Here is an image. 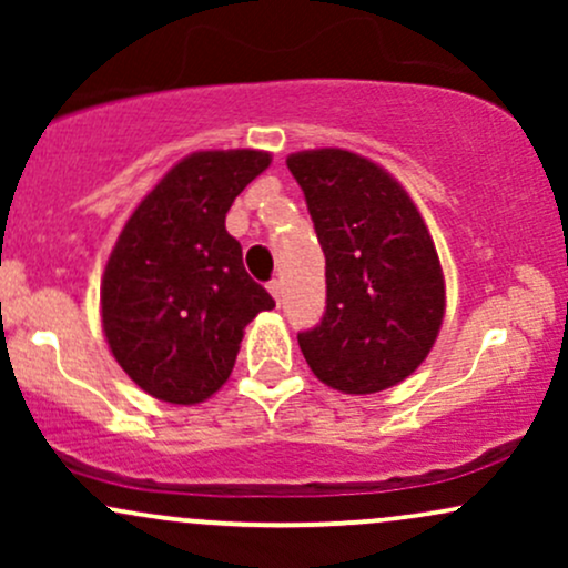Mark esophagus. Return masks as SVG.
I'll list each match as a JSON object with an SVG mask.
<instances>
[{"mask_svg": "<svg viewBox=\"0 0 568 568\" xmlns=\"http://www.w3.org/2000/svg\"><path fill=\"white\" fill-rule=\"evenodd\" d=\"M266 288H270L272 296H275V302H280V293H283V285H280V280H270V283H266Z\"/></svg>", "mask_w": 568, "mask_h": 568, "instance_id": "1", "label": "esophagus"}]
</instances>
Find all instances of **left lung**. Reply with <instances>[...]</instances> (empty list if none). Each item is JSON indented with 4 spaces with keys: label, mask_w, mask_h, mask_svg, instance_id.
<instances>
[{
    "label": "left lung",
    "mask_w": 568,
    "mask_h": 568,
    "mask_svg": "<svg viewBox=\"0 0 568 568\" xmlns=\"http://www.w3.org/2000/svg\"><path fill=\"white\" fill-rule=\"evenodd\" d=\"M285 162L325 253V312L298 347L338 393H382L419 368L440 331L433 237L406 189L361 154L315 149Z\"/></svg>",
    "instance_id": "obj_1"
}]
</instances>
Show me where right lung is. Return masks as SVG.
<instances>
[{
  "mask_svg": "<svg viewBox=\"0 0 568 568\" xmlns=\"http://www.w3.org/2000/svg\"><path fill=\"white\" fill-rule=\"evenodd\" d=\"M270 168L253 149L181 160L128 219L101 283L103 334L158 400L192 406L230 379L243 328L275 298L226 232L234 197Z\"/></svg>",
  "mask_w": 568,
  "mask_h": 568,
  "instance_id": "right-lung-1",
  "label": "right lung"
}]
</instances>
